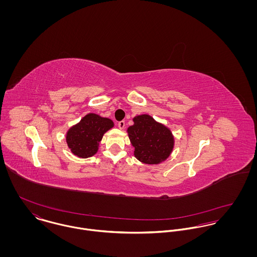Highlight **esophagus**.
<instances>
[{"mask_svg": "<svg viewBox=\"0 0 257 257\" xmlns=\"http://www.w3.org/2000/svg\"><path fill=\"white\" fill-rule=\"evenodd\" d=\"M117 126H118L119 130H123L124 126H125V122H124L123 120H121V121H119V122L117 123Z\"/></svg>", "mask_w": 257, "mask_h": 257, "instance_id": "esophagus-1", "label": "esophagus"}]
</instances>
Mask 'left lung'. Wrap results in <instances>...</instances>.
Listing matches in <instances>:
<instances>
[{
  "mask_svg": "<svg viewBox=\"0 0 257 257\" xmlns=\"http://www.w3.org/2000/svg\"><path fill=\"white\" fill-rule=\"evenodd\" d=\"M133 120L134 124L126 132L136 158L150 165L165 161L174 148L171 131L147 113L137 115Z\"/></svg>",
  "mask_w": 257,
  "mask_h": 257,
  "instance_id": "left-lung-1",
  "label": "left lung"
}]
</instances>
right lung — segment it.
<instances>
[{
    "instance_id": "right-lung-1",
    "label": "right lung",
    "mask_w": 257,
    "mask_h": 257,
    "mask_svg": "<svg viewBox=\"0 0 257 257\" xmlns=\"http://www.w3.org/2000/svg\"><path fill=\"white\" fill-rule=\"evenodd\" d=\"M113 127V121L97 113L90 112L72 125L66 134V143L74 155L88 158L98 152L103 136Z\"/></svg>"
}]
</instances>
